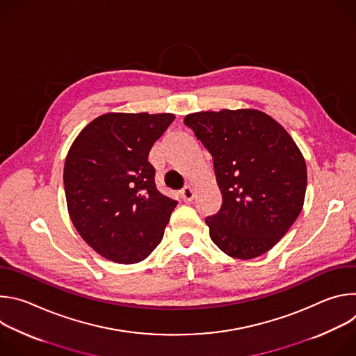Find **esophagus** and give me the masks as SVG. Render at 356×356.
<instances>
[{
	"mask_svg": "<svg viewBox=\"0 0 356 356\" xmlns=\"http://www.w3.org/2000/svg\"><path fill=\"white\" fill-rule=\"evenodd\" d=\"M180 195H181V198H183L184 201H191L193 197H194V191H193V188H191L190 186H186V187L180 191Z\"/></svg>",
	"mask_w": 356,
	"mask_h": 356,
	"instance_id": "34e87169",
	"label": "esophagus"
}]
</instances>
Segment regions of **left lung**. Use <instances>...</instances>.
Wrapping results in <instances>:
<instances>
[{
	"mask_svg": "<svg viewBox=\"0 0 356 356\" xmlns=\"http://www.w3.org/2000/svg\"><path fill=\"white\" fill-rule=\"evenodd\" d=\"M186 127L213 156L222 194L206 218L213 242L227 255H264L298 217L307 187L306 162L291 136L257 110L190 114Z\"/></svg>",
	"mask_w": 356,
	"mask_h": 356,
	"instance_id": "8db88e82",
	"label": "left lung"
}]
</instances>
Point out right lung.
I'll list each match as a JSON object with an SVG mask.
<instances>
[{
	"label": "right lung",
	"mask_w": 356,
	"mask_h": 356,
	"mask_svg": "<svg viewBox=\"0 0 356 356\" xmlns=\"http://www.w3.org/2000/svg\"><path fill=\"white\" fill-rule=\"evenodd\" d=\"M173 120V114H104L73 142L63 172L67 209L101 257L136 264L161 243L177 201L156 188L147 155Z\"/></svg>",
	"instance_id": "right-lung-1"
}]
</instances>
